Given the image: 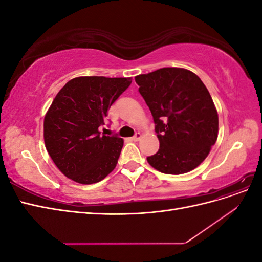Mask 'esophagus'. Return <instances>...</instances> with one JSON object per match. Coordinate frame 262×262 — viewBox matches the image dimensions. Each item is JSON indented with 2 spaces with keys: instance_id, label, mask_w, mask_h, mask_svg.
Listing matches in <instances>:
<instances>
[{
  "instance_id": "esophagus-1",
  "label": "esophagus",
  "mask_w": 262,
  "mask_h": 262,
  "mask_svg": "<svg viewBox=\"0 0 262 262\" xmlns=\"http://www.w3.org/2000/svg\"><path fill=\"white\" fill-rule=\"evenodd\" d=\"M141 138H142V134H141L140 132H137V133H136V136L132 137V138H131V140H132V141H134V142H138V141H140V140H141Z\"/></svg>"
}]
</instances>
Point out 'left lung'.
<instances>
[{
	"mask_svg": "<svg viewBox=\"0 0 262 262\" xmlns=\"http://www.w3.org/2000/svg\"><path fill=\"white\" fill-rule=\"evenodd\" d=\"M152 113L158 152L147 157L156 170L180 175L196 168L219 134V115L200 77L182 68H163L136 76Z\"/></svg>",
	"mask_w": 262,
	"mask_h": 262,
	"instance_id": "8db88e82",
	"label": "left lung"
}]
</instances>
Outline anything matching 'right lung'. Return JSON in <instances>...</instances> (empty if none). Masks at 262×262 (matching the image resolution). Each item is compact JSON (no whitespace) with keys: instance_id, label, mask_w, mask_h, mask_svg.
<instances>
[{"instance_id":"right-lung-1","label":"right lung","mask_w":262,"mask_h":262,"mask_svg":"<svg viewBox=\"0 0 262 262\" xmlns=\"http://www.w3.org/2000/svg\"><path fill=\"white\" fill-rule=\"evenodd\" d=\"M131 77L78 76L54 97L43 120V140L53 163L66 177L92 185L117 166L123 139L100 136L107 113L128 89Z\"/></svg>"}]
</instances>
